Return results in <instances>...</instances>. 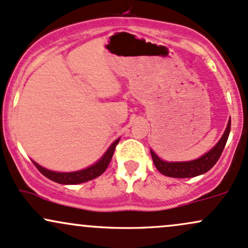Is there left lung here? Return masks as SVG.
<instances>
[{
  "instance_id": "obj_1",
  "label": "left lung",
  "mask_w": 248,
  "mask_h": 248,
  "mask_svg": "<svg viewBox=\"0 0 248 248\" xmlns=\"http://www.w3.org/2000/svg\"><path fill=\"white\" fill-rule=\"evenodd\" d=\"M230 131H231V119L228 121L227 127H226L222 137H221V140L217 143V145H215L212 150H209L208 153L204 154L203 156H201L198 159H194V161L166 162L163 161V159L159 158V157L157 156L153 150H150L154 164H155L157 170H158L161 174L166 175V176H169V177L189 178V177H195V176H199V175L204 174V172H207L208 170L212 169V168L214 167V164L217 162V159L220 158L221 154H222L223 149H225L226 143H227Z\"/></svg>"
}]
</instances>
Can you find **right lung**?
Instances as JSON below:
<instances>
[{
  "label": "right lung",
  "mask_w": 248,
  "mask_h": 248,
  "mask_svg": "<svg viewBox=\"0 0 248 248\" xmlns=\"http://www.w3.org/2000/svg\"><path fill=\"white\" fill-rule=\"evenodd\" d=\"M119 138L116 140L111 144L110 148L108 149L105 154H104L102 158L94 163L93 166L86 168V169L79 170V171H72V172H58V171H52V170L46 169V168L39 166L36 162L33 161L34 166L38 168V170L41 172L42 175H45L49 180L54 181V182L60 183V185H78V183L87 182V181L93 180V178L100 176L104 171L106 170V168L110 164L111 159H112L113 153L116 150V145L118 144Z\"/></svg>",
  "instance_id": "obj_1"
}]
</instances>
